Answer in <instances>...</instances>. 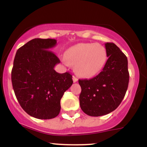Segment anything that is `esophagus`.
I'll return each instance as SVG.
<instances>
[{"instance_id":"34e87169","label":"esophagus","mask_w":147,"mask_h":147,"mask_svg":"<svg viewBox=\"0 0 147 147\" xmlns=\"http://www.w3.org/2000/svg\"><path fill=\"white\" fill-rule=\"evenodd\" d=\"M72 79H73V82H77V81H78V78H77V77H76V76H75V75L72 76Z\"/></svg>"}]
</instances>
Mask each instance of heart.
<instances>
[{
  "mask_svg": "<svg viewBox=\"0 0 147 147\" xmlns=\"http://www.w3.org/2000/svg\"><path fill=\"white\" fill-rule=\"evenodd\" d=\"M63 61L75 65L79 75L90 77L99 73L107 61V51L99 43H81L66 50Z\"/></svg>",
  "mask_w": 147,
  "mask_h": 147,
  "instance_id": "1",
  "label": "heart"
}]
</instances>
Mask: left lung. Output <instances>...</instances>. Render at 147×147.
Segmentation results:
<instances>
[{
    "mask_svg": "<svg viewBox=\"0 0 147 147\" xmlns=\"http://www.w3.org/2000/svg\"><path fill=\"white\" fill-rule=\"evenodd\" d=\"M105 47L109 59L102 71L90 79H79L81 109L94 117L115 110L125 96L129 82L127 57L113 43H106Z\"/></svg>",
    "mask_w": 147,
    "mask_h": 147,
    "instance_id": "8db88e82",
    "label": "left lung"
}]
</instances>
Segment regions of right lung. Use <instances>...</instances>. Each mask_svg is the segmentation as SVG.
Masks as SVG:
<instances>
[{
	"mask_svg": "<svg viewBox=\"0 0 147 147\" xmlns=\"http://www.w3.org/2000/svg\"><path fill=\"white\" fill-rule=\"evenodd\" d=\"M57 44L52 38H34L16 52L11 70L15 95L22 109L37 119L57 117L61 110L60 100L72 86V75L55 70L60 63L51 49Z\"/></svg>",
	"mask_w": 147,
	"mask_h": 147,
	"instance_id": "right-lung-1",
	"label": "right lung"
}]
</instances>
